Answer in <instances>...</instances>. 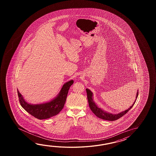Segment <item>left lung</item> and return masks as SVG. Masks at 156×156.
Listing matches in <instances>:
<instances>
[{
    "label": "left lung",
    "mask_w": 156,
    "mask_h": 156,
    "mask_svg": "<svg viewBox=\"0 0 156 156\" xmlns=\"http://www.w3.org/2000/svg\"><path fill=\"white\" fill-rule=\"evenodd\" d=\"M86 90L88 103H89L90 108L91 110L98 118L103 120H109V121L116 120L119 119L120 118L122 117L124 115H125L134 105V104L136 103V100L137 99L138 95V91H137L136 96V100H135L133 104L132 105L130 106L128 109L126 110L125 111H123L122 112H120L118 114H112V113L106 112L104 110L102 109L99 107H98L96 105V103H95V101H94L93 93L91 92V91L89 89H86Z\"/></svg>",
    "instance_id": "left-lung-1"
}]
</instances>
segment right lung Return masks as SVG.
<instances>
[{
  "label": "right lung",
  "instance_id": "add662e5",
  "mask_svg": "<svg viewBox=\"0 0 156 156\" xmlns=\"http://www.w3.org/2000/svg\"><path fill=\"white\" fill-rule=\"evenodd\" d=\"M73 83V80L67 81L63 84L60 93L53 99L48 102L38 104L27 103L18 90H17L20 103L24 109L37 119L42 120L50 118L56 115L63 109L69 90Z\"/></svg>",
  "mask_w": 156,
  "mask_h": 156
}]
</instances>
